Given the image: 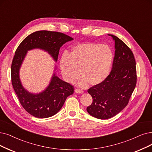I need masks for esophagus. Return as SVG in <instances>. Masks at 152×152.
<instances>
[{
  "mask_svg": "<svg viewBox=\"0 0 152 152\" xmlns=\"http://www.w3.org/2000/svg\"><path fill=\"white\" fill-rule=\"evenodd\" d=\"M75 92L77 93V94H82L83 92L82 90L76 88V89H75Z\"/></svg>",
  "mask_w": 152,
  "mask_h": 152,
  "instance_id": "obj_1",
  "label": "esophagus"
}]
</instances>
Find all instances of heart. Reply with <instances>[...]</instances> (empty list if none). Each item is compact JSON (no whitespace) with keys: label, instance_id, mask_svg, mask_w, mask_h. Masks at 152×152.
<instances>
[{"label":"heart","instance_id":"heart-1","mask_svg":"<svg viewBox=\"0 0 152 152\" xmlns=\"http://www.w3.org/2000/svg\"><path fill=\"white\" fill-rule=\"evenodd\" d=\"M112 62L113 53L108 45L85 42L73 47L70 55L63 54L60 68L68 82L75 79L80 73L83 77L78 80V84L86 87L88 83L96 86L104 82L109 75Z\"/></svg>","mask_w":152,"mask_h":152}]
</instances>
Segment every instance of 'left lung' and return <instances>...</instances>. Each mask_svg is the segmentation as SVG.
I'll return each instance as SVG.
<instances>
[{"instance_id":"1","label":"left lung","mask_w":152,"mask_h":152,"mask_svg":"<svg viewBox=\"0 0 152 152\" xmlns=\"http://www.w3.org/2000/svg\"><path fill=\"white\" fill-rule=\"evenodd\" d=\"M108 35L115 42L112 71L104 82L88 90L93 102L87 111L102 120L112 118L123 110L137 83L136 63L130 48L116 36Z\"/></svg>"}]
</instances>
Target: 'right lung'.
<instances>
[{"mask_svg": "<svg viewBox=\"0 0 152 152\" xmlns=\"http://www.w3.org/2000/svg\"><path fill=\"white\" fill-rule=\"evenodd\" d=\"M74 40L70 36L57 32L39 30L28 35L17 47L11 65L12 84L23 108L37 118L53 116L62 108L67 97L74 94L72 85L59 78L54 72L46 88L39 94L29 92L20 79L19 71L27 52L39 48L47 52L57 62L60 48L66 42ZM56 66H55V70Z\"/></svg>", "mask_w": 152, "mask_h": 152, "instance_id": "add662e5", "label": "right lung"}]
</instances>
